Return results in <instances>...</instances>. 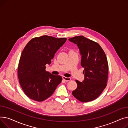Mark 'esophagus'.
<instances>
[{"mask_svg": "<svg viewBox=\"0 0 128 128\" xmlns=\"http://www.w3.org/2000/svg\"><path fill=\"white\" fill-rule=\"evenodd\" d=\"M62 78H63V80H64L65 82H68V81H70V80H71V78H70V77H64V76H63V77H62Z\"/></svg>", "mask_w": 128, "mask_h": 128, "instance_id": "1", "label": "esophagus"}]
</instances>
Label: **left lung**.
<instances>
[{
  "mask_svg": "<svg viewBox=\"0 0 128 128\" xmlns=\"http://www.w3.org/2000/svg\"><path fill=\"white\" fill-rule=\"evenodd\" d=\"M68 40L78 47L84 75L83 82L76 80L77 88L72 94L80 102L92 101L100 96L107 86L108 64L105 53L98 44L83 36Z\"/></svg>",
  "mask_w": 128,
  "mask_h": 128,
  "instance_id": "left-lung-1",
  "label": "left lung"
}]
</instances>
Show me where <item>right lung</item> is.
Returning <instances> with one entry per match:
<instances>
[{
    "instance_id": "add662e5",
    "label": "right lung",
    "mask_w": 128,
    "mask_h": 128,
    "mask_svg": "<svg viewBox=\"0 0 128 128\" xmlns=\"http://www.w3.org/2000/svg\"><path fill=\"white\" fill-rule=\"evenodd\" d=\"M66 39L44 35L32 39L25 46L20 58L18 75L23 91L30 99L43 101L52 96L62 82L61 76L53 75L45 69Z\"/></svg>"
}]
</instances>
